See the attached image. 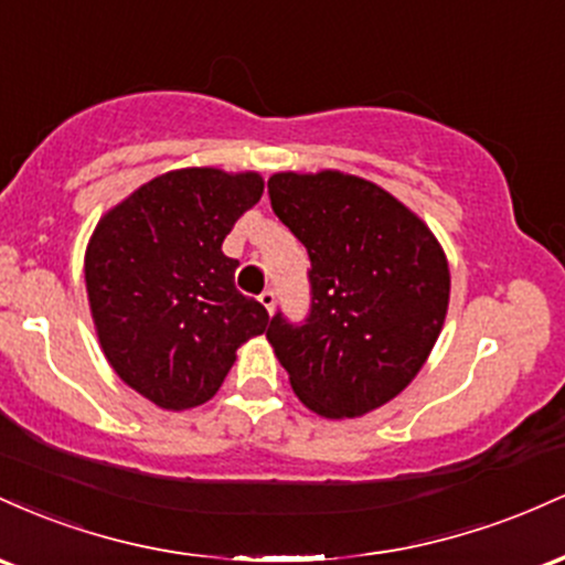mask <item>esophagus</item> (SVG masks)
Wrapping results in <instances>:
<instances>
[{
    "instance_id": "esophagus-1",
    "label": "esophagus",
    "mask_w": 565,
    "mask_h": 565,
    "mask_svg": "<svg viewBox=\"0 0 565 565\" xmlns=\"http://www.w3.org/2000/svg\"><path fill=\"white\" fill-rule=\"evenodd\" d=\"M258 301H262L264 303V309H266V312H275V303H277V294H275V290H264V294L262 296H258Z\"/></svg>"
}]
</instances>
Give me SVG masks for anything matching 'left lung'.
<instances>
[{
	"label": "left lung",
	"instance_id": "left-lung-1",
	"mask_svg": "<svg viewBox=\"0 0 565 565\" xmlns=\"http://www.w3.org/2000/svg\"><path fill=\"white\" fill-rule=\"evenodd\" d=\"M269 200L312 262L303 326L277 312L266 331L290 386L326 419L382 408L414 382L443 331L446 253L419 215L358 175L275 173Z\"/></svg>",
	"mask_w": 565,
	"mask_h": 565
}]
</instances>
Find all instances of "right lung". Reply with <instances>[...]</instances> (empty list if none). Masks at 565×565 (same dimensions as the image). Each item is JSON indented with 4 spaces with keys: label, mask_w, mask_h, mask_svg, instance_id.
I'll return each instance as SVG.
<instances>
[{
    "label": "right lung",
    "mask_w": 565,
    "mask_h": 565,
    "mask_svg": "<svg viewBox=\"0 0 565 565\" xmlns=\"http://www.w3.org/2000/svg\"><path fill=\"white\" fill-rule=\"evenodd\" d=\"M264 194L258 173L183 168L114 205L85 253L100 350L125 384L164 411L207 403L269 315L234 288L221 245Z\"/></svg>",
    "instance_id": "obj_1"
}]
</instances>
